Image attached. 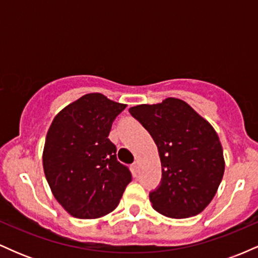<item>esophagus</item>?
<instances>
[{"instance_id":"obj_1","label":"esophagus","mask_w":258,"mask_h":258,"mask_svg":"<svg viewBox=\"0 0 258 258\" xmlns=\"http://www.w3.org/2000/svg\"><path fill=\"white\" fill-rule=\"evenodd\" d=\"M132 168H133V172L138 173V171H139V161H135V162H133Z\"/></svg>"}]
</instances>
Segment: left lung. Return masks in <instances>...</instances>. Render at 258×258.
Here are the masks:
<instances>
[{
    "label": "left lung",
    "instance_id": "1",
    "mask_svg": "<svg viewBox=\"0 0 258 258\" xmlns=\"http://www.w3.org/2000/svg\"><path fill=\"white\" fill-rule=\"evenodd\" d=\"M128 111L158 146L162 177L149 193L154 210L171 218L200 214L214 199L224 172L223 150L214 127L177 98Z\"/></svg>",
    "mask_w": 258,
    "mask_h": 258
}]
</instances>
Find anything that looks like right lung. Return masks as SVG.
Here are the masks:
<instances>
[{"label":"right lung","mask_w":258,"mask_h":258,"mask_svg":"<svg viewBox=\"0 0 258 258\" xmlns=\"http://www.w3.org/2000/svg\"><path fill=\"white\" fill-rule=\"evenodd\" d=\"M125 104L90 93L61 110L47 132L43 170L58 203L74 217L98 218L117 206L132 180L108 138Z\"/></svg>","instance_id":"obj_1"}]
</instances>
